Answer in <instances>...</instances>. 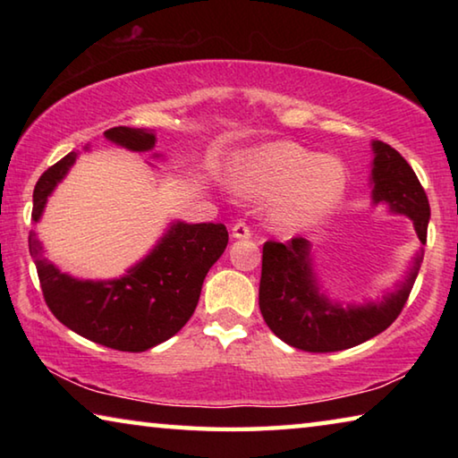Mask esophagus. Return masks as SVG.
<instances>
[{
    "instance_id": "34e87169",
    "label": "esophagus",
    "mask_w": 458,
    "mask_h": 458,
    "mask_svg": "<svg viewBox=\"0 0 458 458\" xmlns=\"http://www.w3.org/2000/svg\"><path fill=\"white\" fill-rule=\"evenodd\" d=\"M232 236H234V238H250L252 230L246 222H236L234 226H232Z\"/></svg>"
}]
</instances>
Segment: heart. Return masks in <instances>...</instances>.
I'll use <instances>...</instances> for the list:
<instances>
[{"label":"heart","instance_id":"obj_1","mask_svg":"<svg viewBox=\"0 0 458 458\" xmlns=\"http://www.w3.org/2000/svg\"><path fill=\"white\" fill-rule=\"evenodd\" d=\"M345 165L291 141L260 147L248 159L242 185L259 198H275L273 220L283 230H303L327 216L345 191Z\"/></svg>","mask_w":458,"mask_h":458}]
</instances>
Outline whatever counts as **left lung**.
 <instances>
[{
    "label": "left lung",
    "mask_w": 458,
    "mask_h": 458,
    "mask_svg": "<svg viewBox=\"0 0 458 458\" xmlns=\"http://www.w3.org/2000/svg\"><path fill=\"white\" fill-rule=\"evenodd\" d=\"M374 199L387 201L394 212L412 218L416 234L426 244L430 204L414 169L402 155L384 141H374ZM420 257L408 281L384 303L368 307L331 305L319 294L309 259L305 238L286 242L268 240L262 246V273L259 289L260 313L276 337L297 350L327 353L350 350L376 337L398 319L412 291Z\"/></svg>",
    "instance_id": "obj_1"
}]
</instances>
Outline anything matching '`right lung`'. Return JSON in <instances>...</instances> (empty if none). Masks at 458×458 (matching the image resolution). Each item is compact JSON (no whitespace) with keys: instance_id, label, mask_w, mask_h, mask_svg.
Returning a JSON list of instances; mask_svg holds the SVG:
<instances>
[{"instance_id":"right-lung-1","label":"right lung","mask_w":458,"mask_h":458,"mask_svg":"<svg viewBox=\"0 0 458 458\" xmlns=\"http://www.w3.org/2000/svg\"><path fill=\"white\" fill-rule=\"evenodd\" d=\"M105 137L133 151H149L155 135L113 127ZM71 151L46 169L34 188L32 220L38 222L46 199L74 164ZM228 244L224 224H174L155 250L119 281H76L42 259L36 232L28 246L36 260L42 294L54 317L79 335L119 352H145L174 337L196 311L208 270Z\"/></svg>"}]
</instances>
